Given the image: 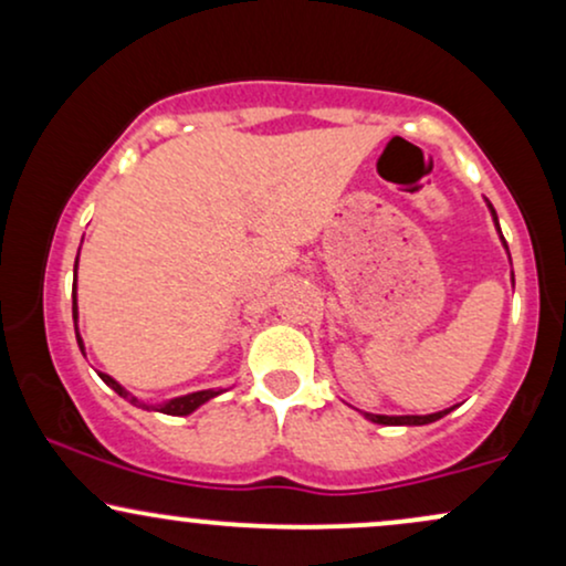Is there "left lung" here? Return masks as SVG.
Wrapping results in <instances>:
<instances>
[{
  "label": "left lung",
  "instance_id": "obj_1",
  "mask_svg": "<svg viewBox=\"0 0 566 566\" xmlns=\"http://www.w3.org/2000/svg\"><path fill=\"white\" fill-rule=\"evenodd\" d=\"M486 207H490L492 223H495V229L500 233L495 207H492L490 201H486ZM500 242H503L505 252H509V244H505L503 233H500ZM509 261H511V255H509ZM511 279H513V274H511ZM454 407H458V405H452V407H447V409H439V412H431V415H375V412H361V415H365L367 420H373V423H378V426H428V423H437V420L444 418V415H450Z\"/></svg>",
  "mask_w": 566,
  "mask_h": 566
}]
</instances>
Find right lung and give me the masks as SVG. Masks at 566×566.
I'll list each match as a JSON object with an SVG mask.
<instances>
[{"mask_svg": "<svg viewBox=\"0 0 566 566\" xmlns=\"http://www.w3.org/2000/svg\"><path fill=\"white\" fill-rule=\"evenodd\" d=\"M82 250V247H80ZM76 269H80V255H76V261H74V292H71V311H74V329H76V343H80V350L84 354V340H82V335H80V305H76ZM101 375V380L106 382L108 388H114L116 394L122 396V399H127L129 405H135L138 409H148V412H161V415H175V418H184V415H191V412H197V409L201 407V405H207V401L210 399H216V396H220L223 394V388H205V391H193V394H184V396H172V399H165V401H146V399H140V396H135V394H129L125 386H122L119 380H114L112 375H106V373H97Z\"/></svg>", "mask_w": 566, "mask_h": 566, "instance_id": "add662e5", "label": "right lung"}]
</instances>
